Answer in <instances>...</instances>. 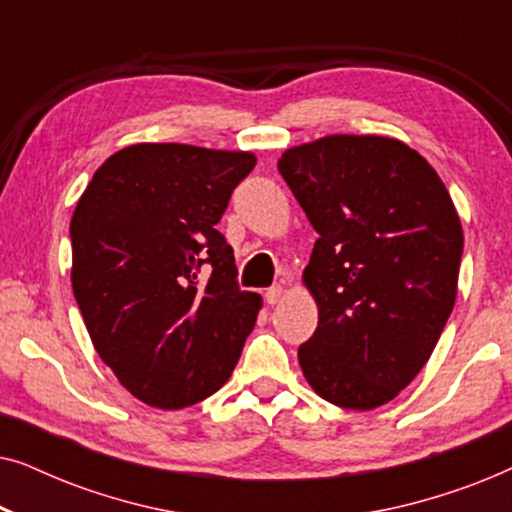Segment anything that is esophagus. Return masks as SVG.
Listing matches in <instances>:
<instances>
[{"label":"esophagus","instance_id":"obj_1","mask_svg":"<svg viewBox=\"0 0 512 512\" xmlns=\"http://www.w3.org/2000/svg\"><path fill=\"white\" fill-rule=\"evenodd\" d=\"M282 296H284V289L279 284H275V286H270L268 291H265V303L268 305H277L279 300H282Z\"/></svg>","mask_w":512,"mask_h":512}]
</instances>
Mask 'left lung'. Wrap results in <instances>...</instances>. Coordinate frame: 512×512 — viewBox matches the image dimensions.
Returning <instances> with one entry per match:
<instances>
[{"mask_svg":"<svg viewBox=\"0 0 512 512\" xmlns=\"http://www.w3.org/2000/svg\"><path fill=\"white\" fill-rule=\"evenodd\" d=\"M277 170L317 230L305 284L317 331L298 349L328 403L373 410L424 368L457 298L464 233L436 170L408 144L331 135Z\"/></svg>","mask_w":512,"mask_h":512,"instance_id":"1","label":"left lung"}]
</instances>
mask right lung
Instances as JSON below:
<instances>
[{
    "label": "right lung",
    "instance_id": "1",
    "mask_svg": "<svg viewBox=\"0 0 512 512\" xmlns=\"http://www.w3.org/2000/svg\"><path fill=\"white\" fill-rule=\"evenodd\" d=\"M254 153L135 144L93 174L69 226L74 298L100 359L153 408L219 391L261 296L216 223Z\"/></svg>",
    "mask_w": 512,
    "mask_h": 512
}]
</instances>
